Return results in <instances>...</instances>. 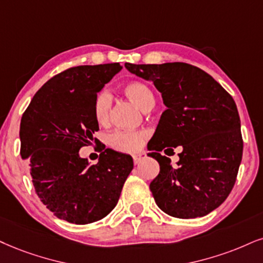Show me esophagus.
<instances>
[{"mask_svg":"<svg viewBox=\"0 0 263 263\" xmlns=\"http://www.w3.org/2000/svg\"><path fill=\"white\" fill-rule=\"evenodd\" d=\"M146 157V155L144 154V152H139V154H135L133 155V160H134V163L135 164H139L140 162L144 160V158Z\"/></svg>","mask_w":263,"mask_h":263,"instance_id":"34e87169","label":"esophagus"}]
</instances>
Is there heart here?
<instances>
[{"mask_svg": "<svg viewBox=\"0 0 263 263\" xmlns=\"http://www.w3.org/2000/svg\"><path fill=\"white\" fill-rule=\"evenodd\" d=\"M123 92L142 112L151 111L155 106V96L150 87L140 82H132L123 87ZM112 99L108 92L100 91L93 99L92 113L99 125H107L109 121ZM147 139L146 132H116L109 135V145L122 152H137Z\"/></svg>", "mask_w": 263, "mask_h": 263, "instance_id": "1", "label": "heart"}]
</instances>
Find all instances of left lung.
Wrapping results in <instances>:
<instances>
[{
    "instance_id": "8db88e82",
    "label": "left lung",
    "mask_w": 263,
    "mask_h": 263,
    "mask_svg": "<svg viewBox=\"0 0 263 263\" xmlns=\"http://www.w3.org/2000/svg\"><path fill=\"white\" fill-rule=\"evenodd\" d=\"M124 66L154 83L167 107L147 145V155L160 163V173L150 183L157 206L177 218L209 215L231 194L241 162L234 100L210 74L191 64ZM177 146H182L180 161L172 166L159 151Z\"/></svg>"
}]
</instances>
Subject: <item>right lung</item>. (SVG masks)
<instances>
[{
    "instance_id": "1",
    "label": "right lung",
    "mask_w": 263,
    "mask_h": 263,
    "mask_svg": "<svg viewBox=\"0 0 263 263\" xmlns=\"http://www.w3.org/2000/svg\"><path fill=\"white\" fill-rule=\"evenodd\" d=\"M121 69L119 63L69 68L40 87L22 117L21 156L35 191L69 223L87 224L108 215L134 167L132 156L112 148L101 152L96 164L79 155L99 130L93 99Z\"/></svg>"
}]
</instances>
